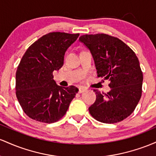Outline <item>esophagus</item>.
Here are the masks:
<instances>
[{
    "label": "esophagus",
    "instance_id": "obj_1",
    "mask_svg": "<svg viewBox=\"0 0 156 156\" xmlns=\"http://www.w3.org/2000/svg\"><path fill=\"white\" fill-rule=\"evenodd\" d=\"M85 91H86V88L84 87H79V93L80 94H82V93H84Z\"/></svg>",
    "mask_w": 156,
    "mask_h": 156
}]
</instances>
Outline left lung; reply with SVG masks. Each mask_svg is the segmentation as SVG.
Instances as JSON below:
<instances>
[{
  "mask_svg": "<svg viewBox=\"0 0 156 156\" xmlns=\"http://www.w3.org/2000/svg\"><path fill=\"white\" fill-rule=\"evenodd\" d=\"M79 40L91 53L97 76L111 82L106 94L94 90L97 99L88 108L90 115L107 124L124 120L141 97L143 73L138 57L124 42L108 34H85Z\"/></svg>",
  "mask_w": 156,
  "mask_h": 156,
  "instance_id": "left-lung-1",
  "label": "left lung"
}]
</instances>
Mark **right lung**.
<instances>
[{
    "instance_id": "add662e5",
    "label": "right lung",
    "mask_w": 156,
    "mask_h": 156,
    "mask_svg": "<svg viewBox=\"0 0 156 156\" xmlns=\"http://www.w3.org/2000/svg\"><path fill=\"white\" fill-rule=\"evenodd\" d=\"M79 35L48 33L31 45L23 56L16 71V96L23 111L32 119L57 122L77 94L75 86L57 85L52 73L63 66L66 51Z\"/></svg>"
}]
</instances>
